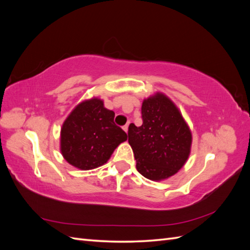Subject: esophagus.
Wrapping results in <instances>:
<instances>
[{
	"label": "esophagus",
	"mask_w": 250,
	"mask_h": 250,
	"mask_svg": "<svg viewBox=\"0 0 250 250\" xmlns=\"http://www.w3.org/2000/svg\"><path fill=\"white\" fill-rule=\"evenodd\" d=\"M128 126H129V124H126L125 126H123V129H124V131L127 133L128 132Z\"/></svg>",
	"instance_id": "obj_1"
}]
</instances>
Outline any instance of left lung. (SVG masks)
<instances>
[{
    "instance_id": "1",
    "label": "left lung",
    "mask_w": 250,
    "mask_h": 250,
    "mask_svg": "<svg viewBox=\"0 0 250 250\" xmlns=\"http://www.w3.org/2000/svg\"><path fill=\"white\" fill-rule=\"evenodd\" d=\"M143 124L128 128V142L137 170L153 181L176 174L191 153L192 132L180 110L168 96L157 92L144 99Z\"/></svg>"
}]
</instances>
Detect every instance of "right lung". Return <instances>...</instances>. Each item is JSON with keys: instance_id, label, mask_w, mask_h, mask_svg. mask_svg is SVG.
Here are the masks:
<instances>
[{"instance_id": "right-lung-1", "label": "right lung", "mask_w": 250, "mask_h": 250, "mask_svg": "<svg viewBox=\"0 0 250 250\" xmlns=\"http://www.w3.org/2000/svg\"><path fill=\"white\" fill-rule=\"evenodd\" d=\"M115 112L97 97L76 105L60 130V152L73 167L92 170L106 164L127 134L113 122Z\"/></svg>"}]
</instances>
